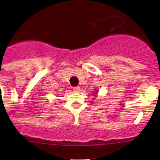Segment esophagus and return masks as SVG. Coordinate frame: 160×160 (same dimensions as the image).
<instances>
[{
    "instance_id": "obj_1",
    "label": "esophagus",
    "mask_w": 160,
    "mask_h": 160,
    "mask_svg": "<svg viewBox=\"0 0 160 160\" xmlns=\"http://www.w3.org/2000/svg\"><path fill=\"white\" fill-rule=\"evenodd\" d=\"M72 90H73L74 92L77 93V92L80 91V88L79 87H74V88H72Z\"/></svg>"
}]
</instances>
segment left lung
I'll return each instance as SVG.
<instances>
[{"label":"left lung","instance_id":"8db88e82","mask_svg":"<svg viewBox=\"0 0 160 160\" xmlns=\"http://www.w3.org/2000/svg\"><path fill=\"white\" fill-rule=\"evenodd\" d=\"M96 92H98V91H96ZM95 95H96V94H95Z\"/></svg>","mask_w":160,"mask_h":160}]
</instances>
